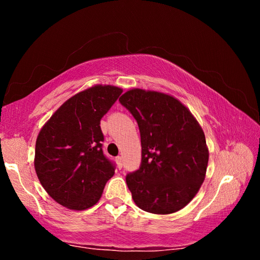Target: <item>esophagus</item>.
<instances>
[{
    "label": "esophagus",
    "mask_w": 260,
    "mask_h": 260,
    "mask_svg": "<svg viewBox=\"0 0 260 260\" xmlns=\"http://www.w3.org/2000/svg\"><path fill=\"white\" fill-rule=\"evenodd\" d=\"M116 160H117L118 167H119V169H121V167H122V164H124V158H122L121 156H118Z\"/></svg>",
    "instance_id": "1"
}]
</instances>
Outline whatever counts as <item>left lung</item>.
<instances>
[{
	"label": "left lung",
	"instance_id": "obj_1",
	"mask_svg": "<svg viewBox=\"0 0 260 260\" xmlns=\"http://www.w3.org/2000/svg\"><path fill=\"white\" fill-rule=\"evenodd\" d=\"M119 102L140 129L141 165L126 175L135 204L150 213L177 212L204 181L209 150L203 129L173 96L132 89Z\"/></svg>",
	"mask_w": 260,
	"mask_h": 260
}]
</instances>
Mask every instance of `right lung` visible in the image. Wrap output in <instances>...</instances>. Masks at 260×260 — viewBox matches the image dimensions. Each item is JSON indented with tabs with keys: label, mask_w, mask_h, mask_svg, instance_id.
Segmentation results:
<instances>
[{
	"label": "right lung",
	"mask_w": 260,
	"mask_h": 260,
	"mask_svg": "<svg viewBox=\"0 0 260 260\" xmlns=\"http://www.w3.org/2000/svg\"><path fill=\"white\" fill-rule=\"evenodd\" d=\"M122 93L94 86L69 99L42 127L35 144V172L57 203L86 210L99 202L116 164L104 155L101 119Z\"/></svg>",
	"instance_id": "add662e5"
}]
</instances>
